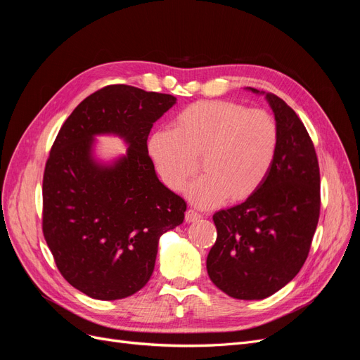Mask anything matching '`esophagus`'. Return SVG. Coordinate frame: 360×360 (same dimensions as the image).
I'll use <instances>...</instances> for the list:
<instances>
[{"label":"esophagus","instance_id":"1","mask_svg":"<svg viewBox=\"0 0 360 360\" xmlns=\"http://www.w3.org/2000/svg\"><path fill=\"white\" fill-rule=\"evenodd\" d=\"M184 217H186V222H197V221L201 219L202 216H201L198 212H195V210L189 209V210L186 212V214H184Z\"/></svg>","mask_w":360,"mask_h":360}]
</instances>
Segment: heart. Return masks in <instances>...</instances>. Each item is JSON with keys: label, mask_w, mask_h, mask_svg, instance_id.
<instances>
[{"label": "heart", "mask_w": 360, "mask_h": 360, "mask_svg": "<svg viewBox=\"0 0 360 360\" xmlns=\"http://www.w3.org/2000/svg\"><path fill=\"white\" fill-rule=\"evenodd\" d=\"M279 146L276 120L264 110H248L230 101L191 103L147 141L148 156L165 186L180 192L198 169L189 200L213 207L226 198L245 201L263 186Z\"/></svg>", "instance_id": "obj_1"}]
</instances>
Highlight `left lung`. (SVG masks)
<instances>
[{
	"label": "left lung",
	"mask_w": 360,
	"mask_h": 360,
	"mask_svg": "<svg viewBox=\"0 0 360 360\" xmlns=\"http://www.w3.org/2000/svg\"><path fill=\"white\" fill-rule=\"evenodd\" d=\"M266 99L279 129L274 167L252 197L213 214L217 237L207 257L213 284L242 300L266 299L299 274L320 217V168L312 139L281 97L266 93Z\"/></svg>",
	"instance_id": "1"
}]
</instances>
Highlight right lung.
Segmentation results:
<instances>
[{"instance_id": "add662e5", "label": "right lung", "mask_w": 360, "mask_h": 360, "mask_svg": "<svg viewBox=\"0 0 360 360\" xmlns=\"http://www.w3.org/2000/svg\"><path fill=\"white\" fill-rule=\"evenodd\" d=\"M176 97L124 84L84 99L61 126L43 174V236L63 278L86 296H132L153 274L159 238L180 225L186 201L160 183L147 139ZM115 133L128 155L101 166L94 134Z\"/></svg>"}]
</instances>
